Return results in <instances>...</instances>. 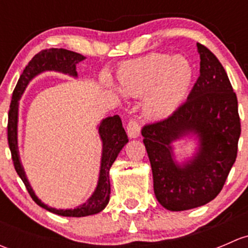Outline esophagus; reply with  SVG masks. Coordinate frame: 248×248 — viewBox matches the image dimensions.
Wrapping results in <instances>:
<instances>
[{
    "instance_id": "esophagus-1",
    "label": "esophagus",
    "mask_w": 248,
    "mask_h": 248,
    "mask_svg": "<svg viewBox=\"0 0 248 248\" xmlns=\"http://www.w3.org/2000/svg\"><path fill=\"white\" fill-rule=\"evenodd\" d=\"M127 133H128V137L132 139L138 138L140 136V126L138 122L134 121V120H131L127 124Z\"/></svg>"
}]
</instances>
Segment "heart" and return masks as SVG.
Segmentation results:
<instances>
[{
    "instance_id": "heart-1",
    "label": "heart",
    "mask_w": 248,
    "mask_h": 248,
    "mask_svg": "<svg viewBox=\"0 0 248 248\" xmlns=\"http://www.w3.org/2000/svg\"><path fill=\"white\" fill-rule=\"evenodd\" d=\"M194 76L196 71L188 57L151 52L120 64L116 73L119 87L108 80L106 85L117 96H142V112L159 120L170 116L186 101Z\"/></svg>"
}]
</instances>
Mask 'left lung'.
I'll return each mask as SVG.
<instances>
[{"label":"left lung","mask_w":248,"mask_h":248,"mask_svg":"<svg viewBox=\"0 0 248 248\" xmlns=\"http://www.w3.org/2000/svg\"><path fill=\"white\" fill-rule=\"evenodd\" d=\"M201 76L186 103L167 119L144 126L157 201L170 211L202 206L221 192L236 159L240 133L237 98L223 66L197 43ZM195 141L194 151L177 155L176 144Z\"/></svg>","instance_id":"8db88e82"}]
</instances>
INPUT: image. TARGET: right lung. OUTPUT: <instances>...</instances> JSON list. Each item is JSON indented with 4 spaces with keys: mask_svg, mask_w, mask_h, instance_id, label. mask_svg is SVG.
Masks as SVG:
<instances>
[{
    "mask_svg": "<svg viewBox=\"0 0 248 248\" xmlns=\"http://www.w3.org/2000/svg\"><path fill=\"white\" fill-rule=\"evenodd\" d=\"M86 59L78 52L71 51L66 49H46L39 51L38 54L32 57L31 61L25 67L24 72L20 76L17 84L12 96L11 108L8 114V144L12 152L14 167L17 175L26 186L30 196L34 202L43 209L52 214L60 215L64 217H85L96 215L106 209L110 199V168L119 156L120 151L124 149V145L128 142V138L122 127L121 119L119 115L108 116L101 121L97 126L98 128L99 138L102 141V156L101 167H99V175L97 186L90 198L82 204L78 205L73 209H56L49 205L44 204L37 197L26 176L24 167L19 154V145H17V126H19V101L21 99L25 90L29 86L30 82L44 72H57V73L66 74L74 79L78 78L77 64Z\"/></svg>",
    "mask_w": 248,
    "mask_h": 248,
    "instance_id": "add662e5",
    "label": "right lung"
}]
</instances>
